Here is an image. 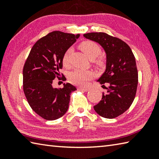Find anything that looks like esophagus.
<instances>
[{
  "instance_id": "1",
  "label": "esophagus",
  "mask_w": 159,
  "mask_h": 159,
  "mask_svg": "<svg viewBox=\"0 0 159 159\" xmlns=\"http://www.w3.org/2000/svg\"><path fill=\"white\" fill-rule=\"evenodd\" d=\"M79 90H82V91H84V92H88V91H89V88H82V87H80L78 88Z\"/></svg>"
}]
</instances>
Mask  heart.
Masks as SVG:
<instances>
[{"label":"heart","instance_id":"heart-1","mask_svg":"<svg viewBox=\"0 0 159 159\" xmlns=\"http://www.w3.org/2000/svg\"><path fill=\"white\" fill-rule=\"evenodd\" d=\"M79 47L83 52L85 54L87 57L90 60H94L98 57L101 52V49L99 45L90 41H83L80 44ZM71 52V49L67 50L63 56V64L67 65L69 61V55ZM94 76L93 71L90 70H82L76 69L69 74V80L72 83L78 85H85L88 81Z\"/></svg>","mask_w":159,"mask_h":159}]
</instances>
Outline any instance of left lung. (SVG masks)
<instances>
[{
  "instance_id": "1",
  "label": "left lung",
  "mask_w": 159,
  "mask_h": 159,
  "mask_svg": "<svg viewBox=\"0 0 159 159\" xmlns=\"http://www.w3.org/2000/svg\"><path fill=\"white\" fill-rule=\"evenodd\" d=\"M85 39L98 43L106 53V69L97 80L108 84L107 93L94 106L97 114L107 118H114L129 109L135 97L138 72L135 58L127 43L107 34L88 33Z\"/></svg>"
}]
</instances>
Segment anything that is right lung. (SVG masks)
<instances>
[{
  "label": "right lung",
  "instance_id": "add662e5",
  "mask_svg": "<svg viewBox=\"0 0 159 159\" xmlns=\"http://www.w3.org/2000/svg\"><path fill=\"white\" fill-rule=\"evenodd\" d=\"M79 34L55 31L39 39L32 47L23 69V89L31 109L45 120H53L67 111L70 95L76 88L64 83L62 88L52 87L62 68L66 51Z\"/></svg>",
  "mask_w": 159,
  "mask_h": 159
}]
</instances>
